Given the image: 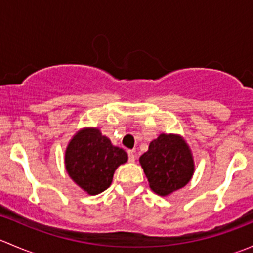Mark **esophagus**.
<instances>
[{
	"instance_id": "obj_1",
	"label": "esophagus",
	"mask_w": 253,
	"mask_h": 253,
	"mask_svg": "<svg viewBox=\"0 0 253 253\" xmlns=\"http://www.w3.org/2000/svg\"><path fill=\"white\" fill-rule=\"evenodd\" d=\"M128 160L131 163H134V160H136V154H134L133 150H128Z\"/></svg>"
}]
</instances>
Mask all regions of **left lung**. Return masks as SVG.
<instances>
[{
	"mask_svg": "<svg viewBox=\"0 0 253 253\" xmlns=\"http://www.w3.org/2000/svg\"><path fill=\"white\" fill-rule=\"evenodd\" d=\"M149 187L159 196L171 195L185 187L195 172L190 145L182 136L160 133L139 158Z\"/></svg>",
	"mask_w": 253,
	"mask_h": 253,
	"instance_id": "left-lung-1",
	"label": "left lung"
}]
</instances>
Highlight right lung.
I'll return each mask as SVG.
<instances>
[{
    "label": "right lung",
    "instance_id": "right-lung-1",
    "mask_svg": "<svg viewBox=\"0 0 253 253\" xmlns=\"http://www.w3.org/2000/svg\"><path fill=\"white\" fill-rule=\"evenodd\" d=\"M127 159V153L112 145L96 127H85L76 132L65 152L68 176L90 196L110 187L115 170Z\"/></svg>",
    "mask_w": 253,
    "mask_h": 253
}]
</instances>
